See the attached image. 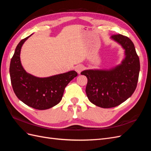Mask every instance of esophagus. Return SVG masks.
Instances as JSON below:
<instances>
[{"instance_id": "obj_1", "label": "esophagus", "mask_w": 151, "mask_h": 151, "mask_svg": "<svg viewBox=\"0 0 151 151\" xmlns=\"http://www.w3.org/2000/svg\"><path fill=\"white\" fill-rule=\"evenodd\" d=\"M83 69H84V67L83 65H78L76 66V67H75V70L77 73H78V74H80L81 72L83 70Z\"/></svg>"}]
</instances>
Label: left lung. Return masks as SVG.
Returning <instances> with one entry per match:
<instances>
[{
	"label": "left lung",
	"mask_w": 151,
	"mask_h": 151,
	"mask_svg": "<svg viewBox=\"0 0 151 151\" xmlns=\"http://www.w3.org/2000/svg\"><path fill=\"white\" fill-rule=\"evenodd\" d=\"M110 38L125 50L121 63L109 69H88L81 73L88 78L86 93L89 100L103 108L117 106L129 99L136 89L140 72L139 58L131 40L122 35Z\"/></svg>",
	"instance_id": "1"
}]
</instances>
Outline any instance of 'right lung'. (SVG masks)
Here are the masks:
<instances>
[{
	"label": "right lung",
	"mask_w": 151,
	"mask_h": 151,
	"mask_svg": "<svg viewBox=\"0 0 151 151\" xmlns=\"http://www.w3.org/2000/svg\"><path fill=\"white\" fill-rule=\"evenodd\" d=\"M32 35L22 40L16 48L10 63L11 81L18 99L28 106L43 110L60 102L65 88L77 73L71 70L47 77H38L26 72L21 62V50Z\"/></svg>",
	"instance_id": "right-lung-1"
}]
</instances>
